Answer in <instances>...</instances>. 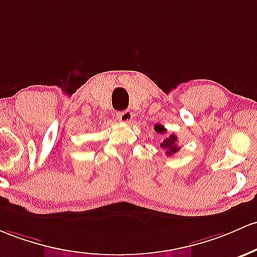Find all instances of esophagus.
Listing matches in <instances>:
<instances>
[{
  "label": "esophagus",
  "mask_w": 257,
  "mask_h": 257,
  "mask_svg": "<svg viewBox=\"0 0 257 257\" xmlns=\"http://www.w3.org/2000/svg\"><path fill=\"white\" fill-rule=\"evenodd\" d=\"M133 118V113L131 111H123L117 113V119L122 123H129Z\"/></svg>",
  "instance_id": "obj_1"
}]
</instances>
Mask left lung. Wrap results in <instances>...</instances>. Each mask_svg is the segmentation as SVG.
I'll return each mask as SVG.
<instances>
[{"label": "left lung", "instance_id": "1", "mask_svg": "<svg viewBox=\"0 0 257 257\" xmlns=\"http://www.w3.org/2000/svg\"><path fill=\"white\" fill-rule=\"evenodd\" d=\"M155 131H156L157 133L163 134L166 132V129L165 126L161 125V124H156V125H155ZM177 143H178V137L174 134H171L170 137H167L162 143H161L160 146L166 151V155H167V156H172V155H174L176 152H178L180 149L179 146L177 145Z\"/></svg>", "mask_w": 257, "mask_h": 257}]
</instances>
